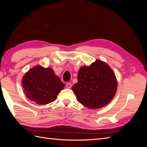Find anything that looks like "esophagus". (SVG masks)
<instances>
[{"label": "esophagus", "instance_id": "obj_1", "mask_svg": "<svg viewBox=\"0 0 147 147\" xmlns=\"http://www.w3.org/2000/svg\"><path fill=\"white\" fill-rule=\"evenodd\" d=\"M71 87H72V84H71V83H67L66 84V88H70Z\"/></svg>", "mask_w": 147, "mask_h": 147}]
</instances>
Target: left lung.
<instances>
[{
  "label": "left lung",
  "instance_id": "obj_1",
  "mask_svg": "<svg viewBox=\"0 0 147 147\" xmlns=\"http://www.w3.org/2000/svg\"><path fill=\"white\" fill-rule=\"evenodd\" d=\"M72 90L80 103L89 109L102 108L112 100L117 90V80L109 65L96 60L79 69L78 82Z\"/></svg>",
  "mask_w": 147,
  "mask_h": 147
}]
</instances>
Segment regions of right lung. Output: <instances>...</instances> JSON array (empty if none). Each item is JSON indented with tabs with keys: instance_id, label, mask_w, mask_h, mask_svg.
Here are the masks:
<instances>
[{
	"instance_id": "obj_1",
	"label": "right lung",
	"mask_w": 147,
	"mask_h": 147,
	"mask_svg": "<svg viewBox=\"0 0 147 147\" xmlns=\"http://www.w3.org/2000/svg\"><path fill=\"white\" fill-rule=\"evenodd\" d=\"M26 96L38 104L46 105L54 101L65 84L50 68L35 66L22 79Z\"/></svg>"
}]
</instances>
